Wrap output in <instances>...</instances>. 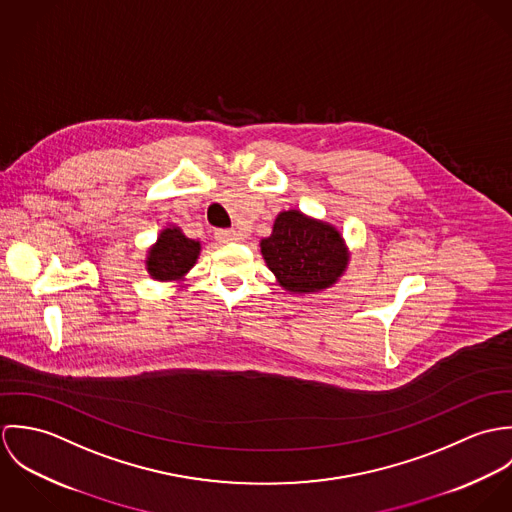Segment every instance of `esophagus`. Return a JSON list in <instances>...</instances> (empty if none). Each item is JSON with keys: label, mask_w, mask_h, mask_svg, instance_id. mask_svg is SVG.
Masks as SVG:
<instances>
[{"label": "esophagus", "mask_w": 512, "mask_h": 512, "mask_svg": "<svg viewBox=\"0 0 512 512\" xmlns=\"http://www.w3.org/2000/svg\"><path fill=\"white\" fill-rule=\"evenodd\" d=\"M215 236L219 242H232L238 238V232L236 230H217Z\"/></svg>", "instance_id": "esophagus-1"}]
</instances>
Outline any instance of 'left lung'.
<instances>
[{
  "label": "left lung",
  "instance_id": "obj_1",
  "mask_svg": "<svg viewBox=\"0 0 512 512\" xmlns=\"http://www.w3.org/2000/svg\"><path fill=\"white\" fill-rule=\"evenodd\" d=\"M262 254L282 288L290 292L325 290L343 274L347 252L341 234L297 211L282 213L272 236L262 240Z\"/></svg>",
  "mask_w": 512,
  "mask_h": 512
}]
</instances>
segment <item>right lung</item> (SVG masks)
Returning <instances> with one entry per match:
<instances>
[{"instance_id":"right-lung-1","label":"right lung","mask_w":512,"mask_h":512,"mask_svg":"<svg viewBox=\"0 0 512 512\" xmlns=\"http://www.w3.org/2000/svg\"><path fill=\"white\" fill-rule=\"evenodd\" d=\"M199 242L187 238L179 228H165L149 250L147 270L155 280H175L193 268L199 256Z\"/></svg>"}]
</instances>
